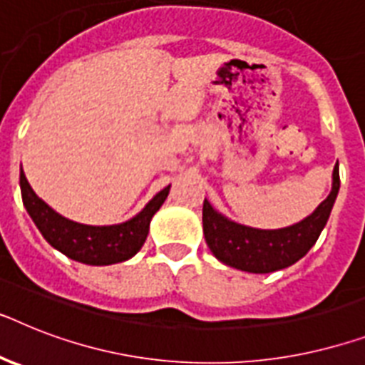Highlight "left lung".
<instances>
[{
    "instance_id": "1",
    "label": "left lung",
    "mask_w": 365,
    "mask_h": 365,
    "mask_svg": "<svg viewBox=\"0 0 365 365\" xmlns=\"http://www.w3.org/2000/svg\"><path fill=\"white\" fill-rule=\"evenodd\" d=\"M339 192V167H334L331 191L317 210L300 223L285 229L262 230L234 223L223 213L212 208L204 198L202 229L204 238L215 259L251 274H269L294 264L315 245L327 225Z\"/></svg>"
}]
</instances>
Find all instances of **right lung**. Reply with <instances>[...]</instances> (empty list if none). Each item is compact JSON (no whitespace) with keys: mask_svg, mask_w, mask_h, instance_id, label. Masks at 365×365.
I'll return each instance as SVG.
<instances>
[{"mask_svg":"<svg viewBox=\"0 0 365 365\" xmlns=\"http://www.w3.org/2000/svg\"><path fill=\"white\" fill-rule=\"evenodd\" d=\"M20 191L29 217L34 219L44 240L54 250L61 251L76 262L106 266L123 262L140 251L150 230V221L168 197L170 185L157 192L135 217L125 223L108 225V227L82 225L59 215L35 195L24 173H20Z\"/></svg>","mask_w":365,"mask_h":365,"instance_id":"1","label":"right lung"}]
</instances>
